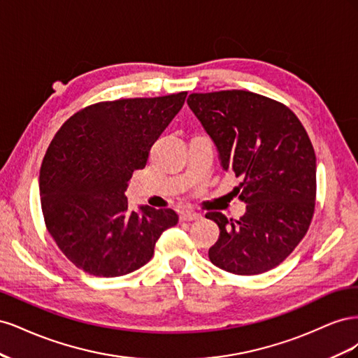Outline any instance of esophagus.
Returning a JSON list of instances; mask_svg holds the SVG:
<instances>
[{
  "label": "esophagus",
  "instance_id": "1",
  "mask_svg": "<svg viewBox=\"0 0 358 358\" xmlns=\"http://www.w3.org/2000/svg\"><path fill=\"white\" fill-rule=\"evenodd\" d=\"M179 218H180V221H197V220H201V215L197 212H192V210H182Z\"/></svg>",
  "mask_w": 358,
  "mask_h": 358
}]
</instances>
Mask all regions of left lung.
<instances>
[{"label": "left lung", "mask_w": 358, "mask_h": 358, "mask_svg": "<svg viewBox=\"0 0 358 358\" xmlns=\"http://www.w3.org/2000/svg\"><path fill=\"white\" fill-rule=\"evenodd\" d=\"M218 149L221 166L242 182L239 221L221 212L210 262L234 275L276 267L305 237L317 194V158L305 127L287 106L249 91L191 94L187 100Z\"/></svg>", "instance_id": "1"}]
</instances>
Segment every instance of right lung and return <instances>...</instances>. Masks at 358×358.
Here are the masks:
<instances>
[{"mask_svg":"<svg viewBox=\"0 0 358 358\" xmlns=\"http://www.w3.org/2000/svg\"><path fill=\"white\" fill-rule=\"evenodd\" d=\"M185 99L179 92L96 103L53 137L40 169L41 210L53 241L83 272H134L152 258L162 231L178 224L171 209L142 204L131 210L125 191Z\"/></svg>","mask_w":358,"mask_h":358,"instance_id":"obj_1","label":"right lung"}]
</instances>
